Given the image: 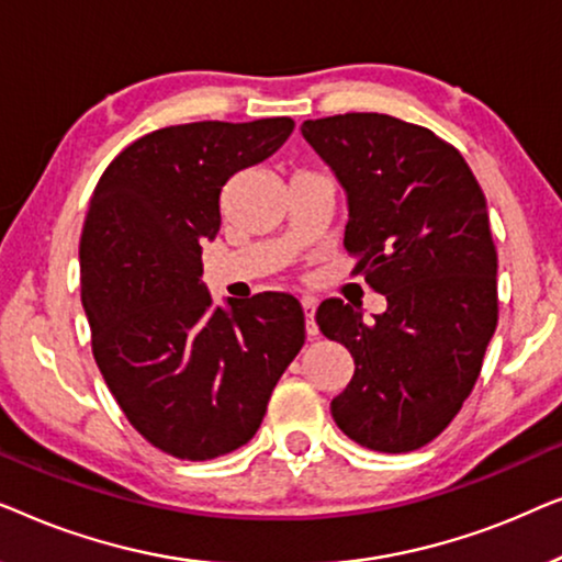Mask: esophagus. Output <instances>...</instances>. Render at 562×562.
I'll use <instances>...</instances> for the list:
<instances>
[{"instance_id":"1","label":"esophagus","mask_w":562,"mask_h":562,"mask_svg":"<svg viewBox=\"0 0 562 562\" xmlns=\"http://www.w3.org/2000/svg\"><path fill=\"white\" fill-rule=\"evenodd\" d=\"M302 310H304V317H306V335L314 337V335L319 333L317 322H314V312H317V299H314V296H304V299H302Z\"/></svg>"}]
</instances>
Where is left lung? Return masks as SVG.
<instances>
[{
    "instance_id": "8db88e82",
    "label": "left lung",
    "mask_w": 562,
    "mask_h": 562,
    "mask_svg": "<svg viewBox=\"0 0 562 562\" xmlns=\"http://www.w3.org/2000/svg\"><path fill=\"white\" fill-rule=\"evenodd\" d=\"M302 135L348 191L345 250L386 312L327 299L317 325L356 360L329 409L379 452L432 442L479 381L498 322L496 245L465 158L432 130L379 112L306 120Z\"/></svg>"
}]
</instances>
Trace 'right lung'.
I'll return each instance as SVG.
<instances>
[{
    "instance_id": "right-lung-1",
    "label": "right lung",
    "mask_w": 562,
    "mask_h": 562,
    "mask_svg": "<svg viewBox=\"0 0 562 562\" xmlns=\"http://www.w3.org/2000/svg\"><path fill=\"white\" fill-rule=\"evenodd\" d=\"M291 130V117L156 130L106 166L91 196L79 245L91 352L130 425L173 458L243 448L304 345L299 299L266 291L225 312L202 283L222 187Z\"/></svg>"
}]
</instances>
